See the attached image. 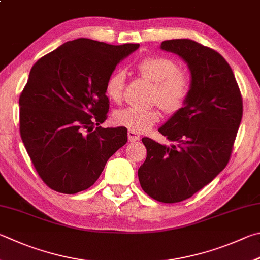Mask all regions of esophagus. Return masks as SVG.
<instances>
[{
    "label": "esophagus",
    "mask_w": 260,
    "mask_h": 260,
    "mask_svg": "<svg viewBox=\"0 0 260 260\" xmlns=\"http://www.w3.org/2000/svg\"><path fill=\"white\" fill-rule=\"evenodd\" d=\"M127 135H128V140L131 141V142H135V141L140 140V135L138 133H135V132H133V131H128Z\"/></svg>",
    "instance_id": "obj_1"
}]
</instances>
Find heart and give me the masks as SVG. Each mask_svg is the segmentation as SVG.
I'll list each match as a JSON object with an SVG mask.
<instances>
[{
  "label": "heart",
  "instance_id": "1",
  "mask_svg": "<svg viewBox=\"0 0 260 260\" xmlns=\"http://www.w3.org/2000/svg\"><path fill=\"white\" fill-rule=\"evenodd\" d=\"M135 69L143 78L153 83L151 92V102L158 103L160 108L168 114H174L185 106L191 93V78L178 69L174 59L164 55H149L141 59L135 64ZM125 86V74L115 70L108 76L105 91L107 96L114 102H119ZM160 120L158 108L128 107L118 110L114 115L116 125L122 126L135 133L149 131Z\"/></svg>",
  "mask_w": 260,
  "mask_h": 260
}]
</instances>
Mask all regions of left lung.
I'll return each instance as SVG.
<instances>
[{"instance_id": "obj_1", "label": "left lung", "mask_w": 260, "mask_h": 260, "mask_svg": "<svg viewBox=\"0 0 260 260\" xmlns=\"http://www.w3.org/2000/svg\"><path fill=\"white\" fill-rule=\"evenodd\" d=\"M161 49L185 60L191 93L159 133L175 145L142 139L146 159L139 168L141 187L152 199L175 204L191 198L226 167L243 114L237 79L223 56L188 39L164 41Z\"/></svg>"}]
</instances>
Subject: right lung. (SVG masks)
Segmentation results:
<instances>
[{"label":"right lung","instance_id":"1","mask_svg":"<svg viewBox=\"0 0 260 260\" xmlns=\"http://www.w3.org/2000/svg\"><path fill=\"white\" fill-rule=\"evenodd\" d=\"M139 46L77 39L31 67L19 98V129L37 174L52 190L75 194L91 187L126 144L125 127L100 126L109 111L105 85Z\"/></svg>","mask_w":260,"mask_h":260}]
</instances>
